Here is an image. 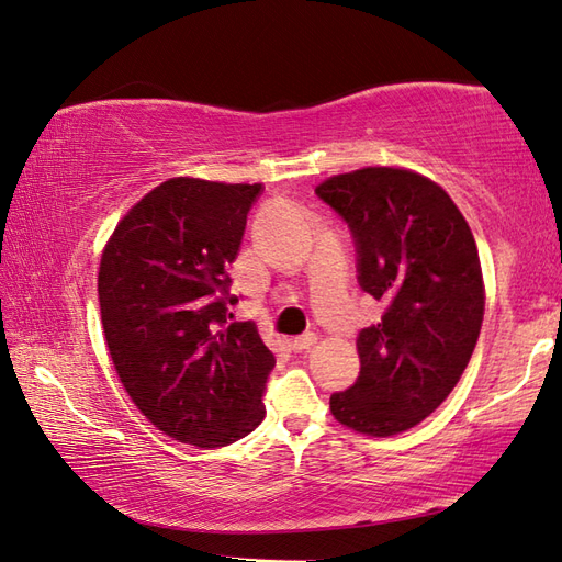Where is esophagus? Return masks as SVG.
Returning a JSON list of instances; mask_svg holds the SVG:
<instances>
[{
    "label": "esophagus",
    "mask_w": 562,
    "mask_h": 562,
    "mask_svg": "<svg viewBox=\"0 0 562 562\" xmlns=\"http://www.w3.org/2000/svg\"><path fill=\"white\" fill-rule=\"evenodd\" d=\"M314 342H316L314 333H304V336L292 340V350H294V352H306V350H312Z\"/></svg>",
    "instance_id": "1"
}]
</instances>
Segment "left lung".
I'll return each instance as SVG.
<instances>
[{"label": "left lung", "instance_id": "1", "mask_svg": "<svg viewBox=\"0 0 562 562\" xmlns=\"http://www.w3.org/2000/svg\"><path fill=\"white\" fill-rule=\"evenodd\" d=\"M316 195L348 224L362 292L384 304L357 336L360 376L333 393L330 413L357 432L398 435L439 408L479 342L475 238L445 190L413 171L369 166L328 178Z\"/></svg>", "mask_w": 562, "mask_h": 562}]
</instances>
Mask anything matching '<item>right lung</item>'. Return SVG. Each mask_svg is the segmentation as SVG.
<instances>
[{
    "label": "right lung",
    "instance_id": "right-lung-1",
    "mask_svg": "<svg viewBox=\"0 0 562 562\" xmlns=\"http://www.w3.org/2000/svg\"><path fill=\"white\" fill-rule=\"evenodd\" d=\"M254 183L171 178L115 226L99 270L105 342L130 398L151 425L202 449L262 423L274 355L254 321H234L229 266Z\"/></svg>",
    "mask_w": 562,
    "mask_h": 562
}]
</instances>
